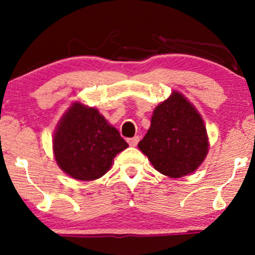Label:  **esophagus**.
Here are the masks:
<instances>
[{
    "label": "esophagus",
    "mask_w": 255,
    "mask_h": 255,
    "mask_svg": "<svg viewBox=\"0 0 255 255\" xmlns=\"http://www.w3.org/2000/svg\"><path fill=\"white\" fill-rule=\"evenodd\" d=\"M138 142H139V137L138 136H134L133 138H128V143L130 146H136Z\"/></svg>",
    "instance_id": "1"
}]
</instances>
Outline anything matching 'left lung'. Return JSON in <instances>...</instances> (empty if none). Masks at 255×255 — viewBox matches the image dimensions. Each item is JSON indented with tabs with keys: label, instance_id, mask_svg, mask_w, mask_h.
I'll return each mask as SVG.
<instances>
[{
	"label": "left lung",
	"instance_id": "obj_1",
	"mask_svg": "<svg viewBox=\"0 0 255 255\" xmlns=\"http://www.w3.org/2000/svg\"><path fill=\"white\" fill-rule=\"evenodd\" d=\"M138 147L153 168L171 178L196 170L208 155L204 122L183 94L172 91L152 112L151 125Z\"/></svg>",
	"mask_w": 255,
	"mask_h": 255
}]
</instances>
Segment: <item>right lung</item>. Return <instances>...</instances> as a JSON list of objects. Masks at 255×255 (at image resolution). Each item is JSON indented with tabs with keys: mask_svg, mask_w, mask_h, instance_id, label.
<instances>
[{
	"mask_svg": "<svg viewBox=\"0 0 255 255\" xmlns=\"http://www.w3.org/2000/svg\"><path fill=\"white\" fill-rule=\"evenodd\" d=\"M128 144L97 109L74 102L59 121L53 136V153L65 174L79 181H94L111 169L113 158Z\"/></svg>",
	"mask_w": 255,
	"mask_h": 255,
	"instance_id": "obj_1",
	"label": "right lung"
}]
</instances>
